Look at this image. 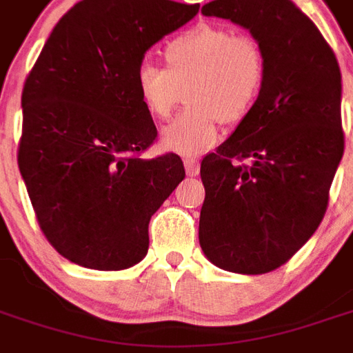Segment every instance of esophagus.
Instances as JSON below:
<instances>
[{
  "instance_id": "1",
  "label": "esophagus",
  "mask_w": 353,
  "mask_h": 353,
  "mask_svg": "<svg viewBox=\"0 0 353 353\" xmlns=\"http://www.w3.org/2000/svg\"><path fill=\"white\" fill-rule=\"evenodd\" d=\"M185 164V172H187V176H199L200 172V164L196 159H192V157H187L183 161Z\"/></svg>"
}]
</instances>
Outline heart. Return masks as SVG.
<instances>
[{
	"instance_id": "heart-1",
	"label": "heart",
	"mask_w": 353,
	"mask_h": 353,
	"mask_svg": "<svg viewBox=\"0 0 353 353\" xmlns=\"http://www.w3.org/2000/svg\"><path fill=\"white\" fill-rule=\"evenodd\" d=\"M162 57L166 70L139 65L136 90L143 109L159 121L172 115L185 92L189 108L162 132V145L179 154L215 145L221 121L242 123L265 87L261 43L221 24H194L170 39Z\"/></svg>"
}]
</instances>
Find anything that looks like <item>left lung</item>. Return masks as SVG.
Returning a JSON list of instances; mask_svg holds the SVG:
<instances>
[{
	"mask_svg": "<svg viewBox=\"0 0 353 353\" xmlns=\"http://www.w3.org/2000/svg\"><path fill=\"white\" fill-rule=\"evenodd\" d=\"M202 12L252 32L265 50L266 79L252 113L200 164V245L223 270L272 272L325 215L344 153L341 70L289 0H215Z\"/></svg>",
	"mask_w": 353,
	"mask_h": 353,
	"instance_id": "left-lung-1",
	"label": "left lung"
}]
</instances>
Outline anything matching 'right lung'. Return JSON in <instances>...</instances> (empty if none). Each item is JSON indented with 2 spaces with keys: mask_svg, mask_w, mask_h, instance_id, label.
Segmentation results:
<instances>
[{
  "mask_svg": "<svg viewBox=\"0 0 353 353\" xmlns=\"http://www.w3.org/2000/svg\"><path fill=\"white\" fill-rule=\"evenodd\" d=\"M170 0H83L60 19L22 90L19 168L62 257L123 270L147 255L151 215L185 168L141 159L157 126L136 90L145 52L199 12Z\"/></svg>",
  "mask_w": 353,
  "mask_h": 353,
  "instance_id": "obj_1",
  "label": "right lung"
}]
</instances>
